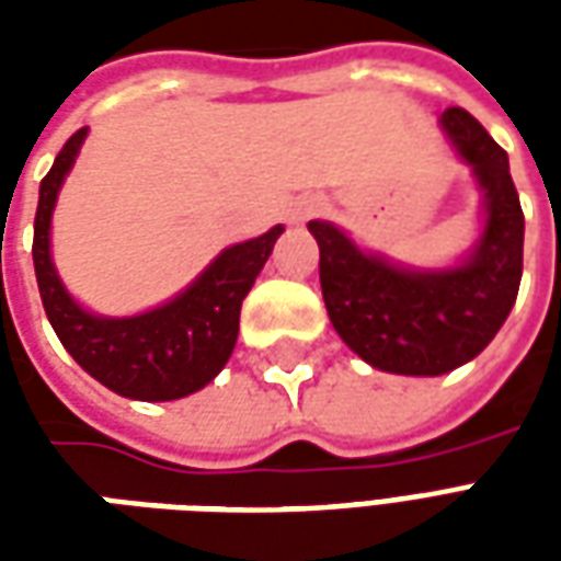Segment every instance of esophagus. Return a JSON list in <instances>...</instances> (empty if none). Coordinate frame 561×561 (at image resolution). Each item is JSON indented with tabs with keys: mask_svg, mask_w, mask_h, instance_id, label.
<instances>
[{
	"mask_svg": "<svg viewBox=\"0 0 561 561\" xmlns=\"http://www.w3.org/2000/svg\"><path fill=\"white\" fill-rule=\"evenodd\" d=\"M318 213H321V204H318V201H304V204L297 207V213H294V221L312 219V216H318Z\"/></svg>",
	"mask_w": 561,
	"mask_h": 561,
	"instance_id": "34e87169",
	"label": "esophagus"
}]
</instances>
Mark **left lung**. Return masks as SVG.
<instances>
[{
	"label": "left lung",
	"mask_w": 561,
	"mask_h": 561,
	"mask_svg": "<svg viewBox=\"0 0 561 561\" xmlns=\"http://www.w3.org/2000/svg\"><path fill=\"white\" fill-rule=\"evenodd\" d=\"M442 131L483 192V233L450 270H405L366 255L330 221H309L318 240L321 294L342 342L366 364L397 376H445L493 342L523 276V209L507 152L462 107Z\"/></svg>",
	"instance_id": "left-lung-1"
}]
</instances>
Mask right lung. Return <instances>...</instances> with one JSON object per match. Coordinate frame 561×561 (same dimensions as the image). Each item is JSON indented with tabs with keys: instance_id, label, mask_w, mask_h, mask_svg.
Wrapping results in <instances>:
<instances>
[{
	"instance_id": "add662e5",
	"label": "right lung",
	"mask_w": 561,
	"mask_h": 561,
	"mask_svg": "<svg viewBox=\"0 0 561 561\" xmlns=\"http://www.w3.org/2000/svg\"><path fill=\"white\" fill-rule=\"evenodd\" d=\"M87 131L90 128H80L66 140L38 192L32 261L44 312L66 352L104 388L128 400H180L209 385L228 364L240 330L243 297L285 228L276 225L255 240L225 249L183 294L152 312L131 318L92 316L71 300L50 257L56 195Z\"/></svg>"
}]
</instances>
